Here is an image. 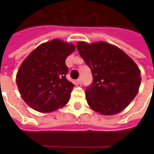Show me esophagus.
<instances>
[{
	"label": "esophagus",
	"instance_id": "34e87169",
	"mask_svg": "<svg viewBox=\"0 0 154 154\" xmlns=\"http://www.w3.org/2000/svg\"><path fill=\"white\" fill-rule=\"evenodd\" d=\"M77 82L78 83V84L80 85H82V79L81 78H79V79H77Z\"/></svg>",
	"mask_w": 154,
	"mask_h": 154
}]
</instances>
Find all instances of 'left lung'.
I'll return each instance as SVG.
<instances>
[{
    "label": "left lung",
    "instance_id": "obj_1",
    "mask_svg": "<svg viewBox=\"0 0 154 154\" xmlns=\"http://www.w3.org/2000/svg\"><path fill=\"white\" fill-rule=\"evenodd\" d=\"M78 53L91 69L93 82L86 87L87 102L104 115L118 113L136 97L141 85V71L119 48L105 42H79Z\"/></svg>",
    "mask_w": 154,
    "mask_h": 154
}]
</instances>
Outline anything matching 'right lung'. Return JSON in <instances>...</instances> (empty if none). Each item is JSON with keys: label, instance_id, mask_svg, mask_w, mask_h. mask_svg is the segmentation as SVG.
<instances>
[{"label": "right lung", "instance_id": "1", "mask_svg": "<svg viewBox=\"0 0 154 154\" xmlns=\"http://www.w3.org/2000/svg\"><path fill=\"white\" fill-rule=\"evenodd\" d=\"M73 45L58 39L41 45L19 68L17 85L21 97L38 112H49L66 105L74 85L68 81L65 60Z\"/></svg>", "mask_w": 154, "mask_h": 154}]
</instances>
